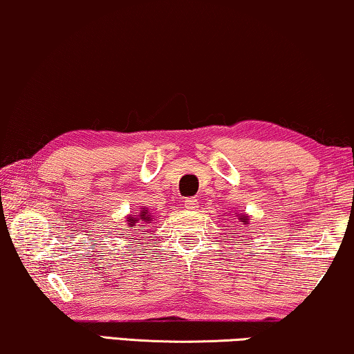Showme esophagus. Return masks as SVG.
Returning a JSON list of instances; mask_svg holds the SVG:
<instances>
[{
  "label": "esophagus",
  "instance_id": "34e87169",
  "mask_svg": "<svg viewBox=\"0 0 354 354\" xmlns=\"http://www.w3.org/2000/svg\"><path fill=\"white\" fill-rule=\"evenodd\" d=\"M184 207H186L187 210H196V208H198V201L196 197H189L184 201Z\"/></svg>",
  "mask_w": 354,
  "mask_h": 354
}]
</instances>
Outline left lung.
<instances>
[{"mask_svg":"<svg viewBox=\"0 0 354 354\" xmlns=\"http://www.w3.org/2000/svg\"><path fill=\"white\" fill-rule=\"evenodd\" d=\"M239 220H241V223H242V225H248V216H245V215H241V216H239Z\"/></svg>","mask_w":354,"mask_h":354,"instance_id":"1","label":"left lung"}]
</instances>
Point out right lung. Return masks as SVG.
I'll list each match as a JSON object with an SVG mask.
<instances>
[{"mask_svg": "<svg viewBox=\"0 0 354 354\" xmlns=\"http://www.w3.org/2000/svg\"><path fill=\"white\" fill-rule=\"evenodd\" d=\"M151 221H153L152 220V216H151V213H149L146 208H142L141 212H139V215H129L128 216V220H127V226L128 227H134L138 225V223H141V225H146V223H151ZM138 231V229H136Z\"/></svg>", "mask_w": 354, "mask_h": 354, "instance_id": "obj_1", "label": "right lung"}]
</instances>
